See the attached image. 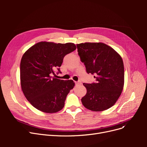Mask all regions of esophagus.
Wrapping results in <instances>:
<instances>
[{
	"label": "esophagus",
	"instance_id": "34e87169",
	"mask_svg": "<svg viewBox=\"0 0 147 147\" xmlns=\"http://www.w3.org/2000/svg\"><path fill=\"white\" fill-rule=\"evenodd\" d=\"M75 84L76 85L78 86V85H80V84H82V82L80 81H79V82H75Z\"/></svg>",
	"mask_w": 147,
	"mask_h": 147
}]
</instances>
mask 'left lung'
<instances>
[{"label":"left lung","instance_id":"obj_1","mask_svg":"<svg viewBox=\"0 0 147 147\" xmlns=\"http://www.w3.org/2000/svg\"><path fill=\"white\" fill-rule=\"evenodd\" d=\"M80 60L86 72L94 74L96 82L83 83L87 92L82 98L83 106L94 111H102L113 106L124 86L123 59L110 46L103 43L77 44Z\"/></svg>","mask_w":147,"mask_h":147}]
</instances>
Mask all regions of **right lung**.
<instances>
[{"label": "right lung", "mask_w": 147, "mask_h": 147, "mask_svg": "<svg viewBox=\"0 0 147 147\" xmlns=\"http://www.w3.org/2000/svg\"><path fill=\"white\" fill-rule=\"evenodd\" d=\"M76 49L73 43L40 42L30 48L20 63V80L23 94L36 109L55 113L63 109L68 94L74 86L72 80L53 78L64 57Z\"/></svg>", "instance_id": "1"}]
</instances>
